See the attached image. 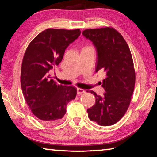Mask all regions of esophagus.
Segmentation results:
<instances>
[{"label": "esophagus", "instance_id": "obj_1", "mask_svg": "<svg viewBox=\"0 0 157 157\" xmlns=\"http://www.w3.org/2000/svg\"><path fill=\"white\" fill-rule=\"evenodd\" d=\"M85 92V91L84 89H79V88H78L77 89V93H78V94L79 95V94H84V93Z\"/></svg>", "mask_w": 157, "mask_h": 157}]
</instances>
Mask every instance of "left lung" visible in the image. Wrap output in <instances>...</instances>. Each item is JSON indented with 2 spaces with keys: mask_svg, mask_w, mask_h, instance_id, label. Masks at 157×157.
<instances>
[{
  "mask_svg": "<svg viewBox=\"0 0 157 157\" xmlns=\"http://www.w3.org/2000/svg\"><path fill=\"white\" fill-rule=\"evenodd\" d=\"M97 50L95 71L106 72L103 96L90 91L95 103L87 109L89 118L99 125L109 126L123 118L128 109L135 86V70L129 48L123 36L113 28L87 29L82 32Z\"/></svg>",
  "mask_w": 157,
  "mask_h": 157,
  "instance_id": "8db88e82",
  "label": "left lung"
}]
</instances>
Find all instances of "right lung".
<instances>
[{
    "label": "right lung",
    "mask_w": 157,
    "mask_h": 157,
    "mask_svg": "<svg viewBox=\"0 0 157 157\" xmlns=\"http://www.w3.org/2000/svg\"><path fill=\"white\" fill-rule=\"evenodd\" d=\"M80 33L79 29H46L25 50L21 66V89L29 108L41 123L59 122L66 112V105L76 97L75 87L57 84L50 79L48 73L62 62L66 48Z\"/></svg>",
    "instance_id": "right-lung-1"
}]
</instances>
